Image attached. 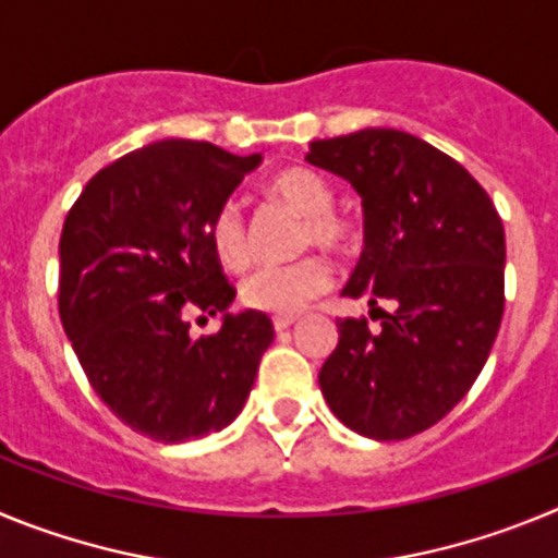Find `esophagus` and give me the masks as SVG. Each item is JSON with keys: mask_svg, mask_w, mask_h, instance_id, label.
Instances as JSON below:
<instances>
[{"mask_svg": "<svg viewBox=\"0 0 558 558\" xmlns=\"http://www.w3.org/2000/svg\"><path fill=\"white\" fill-rule=\"evenodd\" d=\"M293 324H295V315H276V318H274L276 332H282V329L293 327Z\"/></svg>", "mask_w": 558, "mask_h": 558, "instance_id": "34e87169", "label": "esophagus"}]
</instances>
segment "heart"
Wrapping results in <instances>:
<instances>
[{
	"mask_svg": "<svg viewBox=\"0 0 558 558\" xmlns=\"http://www.w3.org/2000/svg\"><path fill=\"white\" fill-rule=\"evenodd\" d=\"M268 195L302 215L299 248L322 245L329 251H347L354 243V223L335 209V186L313 167H288L268 181ZM211 254L231 274H240L254 259V240L243 211L223 204L209 220ZM332 284V265L322 254L299 256L293 263L265 265L254 270L240 288V299L248 310L268 315L302 313L313 299Z\"/></svg>",
	"mask_w": 558,
	"mask_h": 558,
	"instance_id": "b5f03b06",
	"label": "heart"
}]
</instances>
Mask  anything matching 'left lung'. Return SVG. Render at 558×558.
<instances>
[{"mask_svg":"<svg viewBox=\"0 0 558 558\" xmlns=\"http://www.w3.org/2000/svg\"><path fill=\"white\" fill-rule=\"evenodd\" d=\"M307 161L363 198L366 248L343 295L383 318L379 329L340 318L318 372L324 399L360 436L411 438L466 397L489 357L506 304L502 220L456 159L405 131L318 140Z\"/></svg>","mask_w":558,"mask_h":558,"instance_id":"1","label":"left lung"}]
</instances>
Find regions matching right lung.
Segmentation results:
<instances>
[{
	"mask_svg": "<svg viewBox=\"0 0 558 558\" xmlns=\"http://www.w3.org/2000/svg\"><path fill=\"white\" fill-rule=\"evenodd\" d=\"M263 156L165 140L102 167L61 231L58 313L97 397L131 430L179 445L243 411L274 324L229 315L234 284L211 254L209 220ZM225 327L189 335L191 318Z\"/></svg>",
	"mask_w": 558,
	"mask_h": 558,
	"instance_id": "obj_1",
	"label": "right lung"
}]
</instances>
